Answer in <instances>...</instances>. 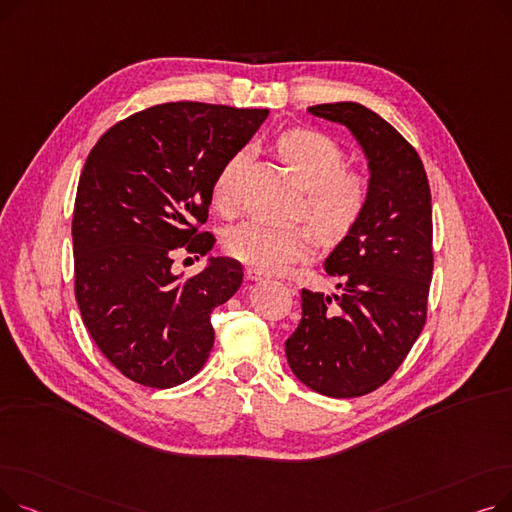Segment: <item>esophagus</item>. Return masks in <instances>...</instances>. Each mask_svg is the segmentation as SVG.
<instances>
[{"mask_svg":"<svg viewBox=\"0 0 512 512\" xmlns=\"http://www.w3.org/2000/svg\"><path fill=\"white\" fill-rule=\"evenodd\" d=\"M245 276H247V280H251V282H257V280H263V278H265V274H263L261 270H257V267H245Z\"/></svg>","mask_w":512,"mask_h":512,"instance_id":"1","label":"esophagus"}]
</instances>
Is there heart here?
<instances>
[{"label": "heart", "instance_id": "heart-1", "mask_svg": "<svg viewBox=\"0 0 512 512\" xmlns=\"http://www.w3.org/2000/svg\"><path fill=\"white\" fill-rule=\"evenodd\" d=\"M276 147L307 191L303 215L326 245H338L365 215L369 203L367 178L359 172H348L344 149L321 132L290 130L282 134ZM245 161L247 151H236L215 176L211 195L218 209L232 207ZM312 229L305 224L270 226L253 220L234 226L224 238V247L234 259L261 272H280L286 265L315 253L317 235Z\"/></svg>", "mask_w": 512, "mask_h": 512}]
</instances>
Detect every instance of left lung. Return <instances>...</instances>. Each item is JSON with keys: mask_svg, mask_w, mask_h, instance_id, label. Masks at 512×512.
<instances>
[{"mask_svg": "<svg viewBox=\"0 0 512 512\" xmlns=\"http://www.w3.org/2000/svg\"><path fill=\"white\" fill-rule=\"evenodd\" d=\"M309 112L351 130L367 159L369 203L324 261L340 292L303 288V317L286 340V359L311 390L353 398L386 384L425 326L432 195L417 151L382 116L355 101Z\"/></svg>", "mask_w": 512, "mask_h": 512, "instance_id": "1", "label": "left lung"}]
</instances>
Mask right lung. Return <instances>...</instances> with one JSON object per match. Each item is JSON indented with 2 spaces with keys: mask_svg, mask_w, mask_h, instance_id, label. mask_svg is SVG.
<instances>
[{
  "mask_svg": "<svg viewBox=\"0 0 512 512\" xmlns=\"http://www.w3.org/2000/svg\"><path fill=\"white\" fill-rule=\"evenodd\" d=\"M267 110L178 101L107 130L78 180L74 292L85 326L116 369L149 388H174L205 365L209 315L242 284V265L209 257L182 280L178 253L203 257L205 224L224 161L245 147Z\"/></svg>",
  "mask_w": 512,
  "mask_h": 512,
  "instance_id": "right-lung-1",
  "label": "right lung"
}]
</instances>
